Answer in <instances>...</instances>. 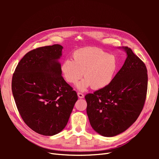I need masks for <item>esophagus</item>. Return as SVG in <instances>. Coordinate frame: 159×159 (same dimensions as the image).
I'll return each instance as SVG.
<instances>
[{
  "label": "esophagus",
  "mask_w": 159,
  "mask_h": 159,
  "mask_svg": "<svg viewBox=\"0 0 159 159\" xmlns=\"http://www.w3.org/2000/svg\"><path fill=\"white\" fill-rule=\"evenodd\" d=\"M78 96L79 98H81V99L84 98V94H83L82 93H80V92H78Z\"/></svg>",
  "instance_id": "1"
}]
</instances>
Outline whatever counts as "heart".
Masks as SVG:
<instances>
[{
    "label": "heart",
    "mask_w": 159,
    "mask_h": 159,
    "mask_svg": "<svg viewBox=\"0 0 159 159\" xmlns=\"http://www.w3.org/2000/svg\"><path fill=\"white\" fill-rule=\"evenodd\" d=\"M73 59L66 58L61 66L65 80L75 84L84 73L85 79L77 85L80 91L92 86L94 89H102L113 81L117 70L118 63L115 56L94 48H85L75 51Z\"/></svg>",
    "instance_id": "b5f03b06"
}]
</instances>
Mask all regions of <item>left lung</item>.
<instances>
[{
    "label": "left lung",
    "mask_w": 159,
    "mask_h": 159,
    "mask_svg": "<svg viewBox=\"0 0 159 159\" xmlns=\"http://www.w3.org/2000/svg\"><path fill=\"white\" fill-rule=\"evenodd\" d=\"M121 48L127 57L111 84L85 96L91 126L104 137L126 131L137 119L146 99V66L131 48Z\"/></svg>",
    "instance_id": "8db88e82"
}]
</instances>
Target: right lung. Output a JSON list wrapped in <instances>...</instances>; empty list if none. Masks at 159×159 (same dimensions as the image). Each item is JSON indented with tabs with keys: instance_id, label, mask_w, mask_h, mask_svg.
Instances as JSON below:
<instances>
[{
	"instance_id": "obj_1",
	"label": "right lung",
	"mask_w": 159,
	"mask_h": 159,
	"mask_svg": "<svg viewBox=\"0 0 159 159\" xmlns=\"http://www.w3.org/2000/svg\"><path fill=\"white\" fill-rule=\"evenodd\" d=\"M63 46L54 44L28 52L13 74L12 91L23 121L45 136L66 126L78 95L61 76Z\"/></svg>"
}]
</instances>
